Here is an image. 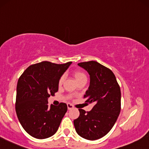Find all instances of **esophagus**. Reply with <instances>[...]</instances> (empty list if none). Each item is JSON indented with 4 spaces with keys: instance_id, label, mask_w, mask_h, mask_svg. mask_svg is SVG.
<instances>
[{
    "instance_id": "34e87169",
    "label": "esophagus",
    "mask_w": 149,
    "mask_h": 149,
    "mask_svg": "<svg viewBox=\"0 0 149 149\" xmlns=\"http://www.w3.org/2000/svg\"><path fill=\"white\" fill-rule=\"evenodd\" d=\"M67 107H68V110H71V109L73 108V105H72V104L69 103H67Z\"/></svg>"
}]
</instances>
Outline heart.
Returning a JSON list of instances; mask_svg holds the SVG:
<instances>
[{
    "label": "heart",
    "instance_id": "heart-1",
    "mask_svg": "<svg viewBox=\"0 0 149 149\" xmlns=\"http://www.w3.org/2000/svg\"><path fill=\"white\" fill-rule=\"evenodd\" d=\"M73 76H74L75 78H76V80H77V82H79L82 80H85V79L87 80V76H86L85 73H84L83 71H80V70H76V71H74V72H73ZM64 80V75H62V76L60 78V79H59V81H58L59 86H61L62 85Z\"/></svg>",
    "mask_w": 149,
    "mask_h": 149
}]
</instances>
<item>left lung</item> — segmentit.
I'll list each match as a JSON object with an SVG mask.
<instances>
[{
	"label": "left lung",
	"mask_w": 149,
	"mask_h": 149,
	"mask_svg": "<svg viewBox=\"0 0 149 149\" xmlns=\"http://www.w3.org/2000/svg\"><path fill=\"white\" fill-rule=\"evenodd\" d=\"M90 76V84L84 98L94 103L89 112L78 109L80 116L73 121L76 132L88 140L107 135L116 121L121 111V90L112 71L96 61L78 63Z\"/></svg>",
	"instance_id": "obj_1"
}]
</instances>
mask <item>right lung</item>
<instances>
[{
    "label": "right lung",
    "mask_w": 149,
    "mask_h": 149,
    "mask_svg": "<svg viewBox=\"0 0 149 149\" xmlns=\"http://www.w3.org/2000/svg\"><path fill=\"white\" fill-rule=\"evenodd\" d=\"M71 62L58 64L44 61L32 64L19 78L15 109L26 131L37 139H46L57 132L67 105H48V98L58 91V81Z\"/></svg>",
    "instance_id": "right-lung-1"
}]
</instances>
